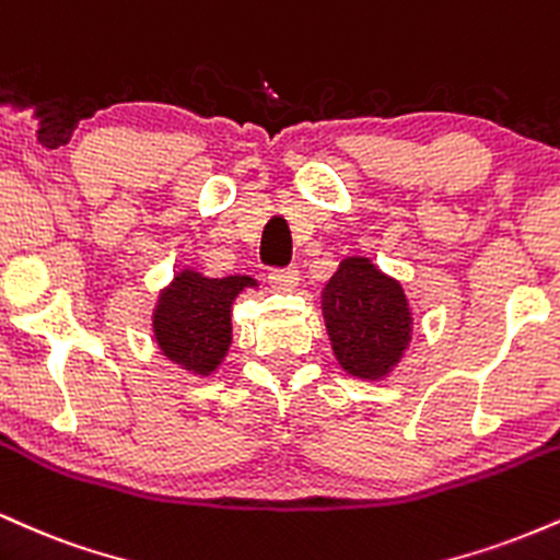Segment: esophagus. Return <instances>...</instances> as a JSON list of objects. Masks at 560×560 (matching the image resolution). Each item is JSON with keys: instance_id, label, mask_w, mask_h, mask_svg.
<instances>
[{"instance_id": "34e87169", "label": "esophagus", "mask_w": 560, "mask_h": 560, "mask_svg": "<svg viewBox=\"0 0 560 560\" xmlns=\"http://www.w3.org/2000/svg\"><path fill=\"white\" fill-rule=\"evenodd\" d=\"M267 280H269V285H272V291L288 293V291H293L295 285H299V269H295V267H275V269H269Z\"/></svg>"}]
</instances>
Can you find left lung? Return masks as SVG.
<instances>
[{"mask_svg":"<svg viewBox=\"0 0 560 560\" xmlns=\"http://www.w3.org/2000/svg\"><path fill=\"white\" fill-rule=\"evenodd\" d=\"M325 325L340 366L357 377H383L411 335L406 295L370 259H343L322 295Z\"/></svg>","mask_w":560,"mask_h":560,"instance_id":"obj_1","label":"left lung"}]
</instances>
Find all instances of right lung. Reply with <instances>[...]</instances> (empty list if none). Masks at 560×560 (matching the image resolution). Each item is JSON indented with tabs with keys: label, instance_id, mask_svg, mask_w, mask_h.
<instances>
[{
	"label": "right lung",
	"instance_id": "add662e5",
	"mask_svg": "<svg viewBox=\"0 0 560 560\" xmlns=\"http://www.w3.org/2000/svg\"><path fill=\"white\" fill-rule=\"evenodd\" d=\"M252 278L209 280L180 272L162 293L154 314V332L162 353L183 370L209 374L230 346V304Z\"/></svg>",
	"mask_w": 560,
	"mask_h": 560
}]
</instances>
